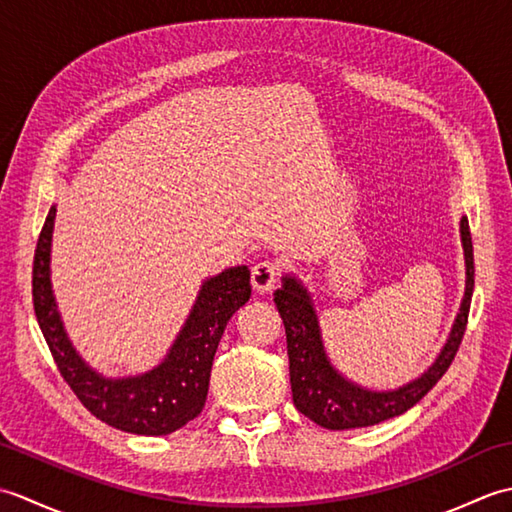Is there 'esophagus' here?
I'll return each mask as SVG.
<instances>
[{
  "instance_id": "34e87169",
  "label": "esophagus",
  "mask_w": 512,
  "mask_h": 512,
  "mask_svg": "<svg viewBox=\"0 0 512 512\" xmlns=\"http://www.w3.org/2000/svg\"><path fill=\"white\" fill-rule=\"evenodd\" d=\"M279 279V266L270 259H262L253 266V273H250V281H253V288L257 292H270L275 288Z\"/></svg>"
}]
</instances>
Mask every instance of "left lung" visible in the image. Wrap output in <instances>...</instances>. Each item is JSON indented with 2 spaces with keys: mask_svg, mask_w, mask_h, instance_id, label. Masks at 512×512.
<instances>
[{
  "mask_svg": "<svg viewBox=\"0 0 512 512\" xmlns=\"http://www.w3.org/2000/svg\"><path fill=\"white\" fill-rule=\"evenodd\" d=\"M460 235L466 264V288L458 317H455L449 339L438 354L436 363L420 378L398 389L372 391L339 374V369L330 363L328 354H325L319 319L317 312H314L310 292L303 288L299 279L290 275L284 277V284L275 292V303L286 328L292 400H295V407L303 416L332 431L372 427V424L400 416V413H405L429 394V389H433V385L444 376L455 354H458V347L466 332V321H469L475 264L469 220L466 217H462L460 222Z\"/></svg>",
  "mask_w": 512,
  "mask_h": 512,
  "instance_id": "left-lung-1",
  "label": "left lung"
}]
</instances>
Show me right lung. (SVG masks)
<instances>
[{"label":"right lung","instance_id":"right-lung-1","mask_svg":"<svg viewBox=\"0 0 512 512\" xmlns=\"http://www.w3.org/2000/svg\"><path fill=\"white\" fill-rule=\"evenodd\" d=\"M57 209L48 211L41 228L35 266H32V303L39 328L65 383L92 416L114 429L138 436H167L198 418L209 394L211 365L226 323L250 299V270L226 268L206 279L193 303L187 323L173 341L165 361L147 374L105 378L76 354L63 330L50 284V246Z\"/></svg>","mask_w":512,"mask_h":512}]
</instances>
